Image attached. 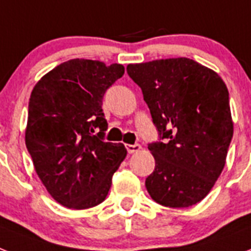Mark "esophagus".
I'll return each mask as SVG.
<instances>
[{
	"label": "esophagus",
	"mask_w": 251,
	"mask_h": 251,
	"mask_svg": "<svg viewBox=\"0 0 251 251\" xmlns=\"http://www.w3.org/2000/svg\"><path fill=\"white\" fill-rule=\"evenodd\" d=\"M140 149H141V145H140V144H135V145H127V151L129 154L139 152Z\"/></svg>",
	"instance_id": "obj_1"
}]
</instances>
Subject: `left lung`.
<instances>
[{"instance_id": "8db88e82", "label": "left lung", "mask_w": 251, "mask_h": 251, "mask_svg": "<svg viewBox=\"0 0 251 251\" xmlns=\"http://www.w3.org/2000/svg\"><path fill=\"white\" fill-rule=\"evenodd\" d=\"M127 72L165 139L148 145L156 161L145 180L149 195L170 208L199 203L220 176L233 137L226 85L187 57L128 64Z\"/></svg>"}]
</instances>
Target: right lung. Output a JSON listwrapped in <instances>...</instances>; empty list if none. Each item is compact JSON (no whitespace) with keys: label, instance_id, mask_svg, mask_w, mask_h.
Wrapping results in <instances>:
<instances>
[{"label":"right lung","instance_id":"1","mask_svg":"<svg viewBox=\"0 0 251 251\" xmlns=\"http://www.w3.org/2000/svg\"><path fill=\"white\" fill-rule=\"evenodd\" d=\"M123 75L122 64L73 59L43 75L32 89L27 151L47 191L67 208L102 203L127 156L123 144L103 141L107 120L102 99Z\"/></svg>","mask_w":251,"mask_h":251}]
</instances>
